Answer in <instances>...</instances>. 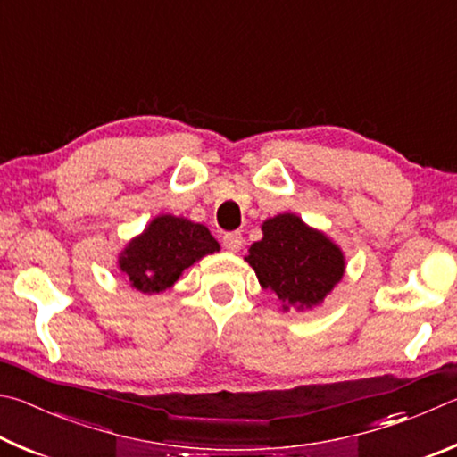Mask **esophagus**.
I'll use <instances>...</instances> for the list:
<instances>
[{"label": "esophagus", "mask_w": 457, "mask_h": 457, "mask_svg": "<svg viewBox=\"0 0 457 457\" xmlns=\"http://www.w3.org/2000/svg\"><path fill=\"white\" fill-rule=\"evenodd\" d=\"M221 242L228 252H239L244 245V236L239 231H228V234H223Z\"/></svg>", "instance_id": "esophagus-1"}]
</instances>
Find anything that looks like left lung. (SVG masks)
Returning <instances> with one entry per match:
<instances>
[{"label":"left lung","mask_w":457,"mask_h":457,"mask_svg":"<svg viewBox=\"0 0 457 457\" xmlns=\"http://www.w3.org/2000/svg\"><path fill=\"white\" fill-rule=\"evenodd\" d=\"M264 237L250 245L245 262L262 288L272 290L284 311H311L345 274L340 247L294 213H280L262 223Z\"/></svg>","instance_id":"8db88e82"}]
</instances>
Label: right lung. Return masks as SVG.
I'll use <instances>...</instances> for the list:
<instances>
[{"mask_svg": "<svg viewBox=\"0 0 457 457\" xmlns=\"http://www.w3.org/2000/svg\"><path fill=\"white\" fill-rule=\"evenodd\" d=\"M213 252H220V244L205 226L159 215L141 236L130 239L119 256V268L133 288L157 294L171 288L183 270Z\"/></svg>", "mask_w": 457, "mask_h": 457, "instance_id": "1", "label": "right lung"}]
</instances>
